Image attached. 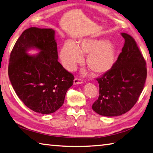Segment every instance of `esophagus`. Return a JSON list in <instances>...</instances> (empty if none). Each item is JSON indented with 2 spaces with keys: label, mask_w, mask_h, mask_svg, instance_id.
<instances>
[{
  "label": "esophagus",
  "mask_w": 153,
  "mask_h": 153,
  "mask_svg": "<svg viewBox=\"0 0 153 153\" xmlns=\"http://www.w3.org/2000/svg\"><path fill=\"white\" fill-rule=\"evenodd\" d=\"M82 83H84L83 80H82L79 78H77V77H76V78H75L74 80V84H82Z\"/></svg>",
  "instance_id": "esophagus-1"
}]
</instances>
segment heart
Instances as JSON below:
<instances>
[{"label":"heart","instance_id":"b5f03b06","mask_svg":"<svg viewBox=\"0 0 153 153\" xmlns=\"http://www.w3.org/2000/svg\"><path fill=\"white\" fill-rule=\"evenodd\" d=\"M87 55L86 63L93 73L101 75L110 71L116 58V48L112 43L103 39H83L79 45L68 41L60 52L61 63L65 69L73 71L81 63L83 55Z\"/></svg>","mask_w":153,"mask_h":153}]
</instances>
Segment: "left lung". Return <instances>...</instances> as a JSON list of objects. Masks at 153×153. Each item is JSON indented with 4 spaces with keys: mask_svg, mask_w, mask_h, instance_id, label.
Instances as JSON below:
<instances>
[{
    "mask_svg": "<svg viewBox=\"0 0 153 153\" xmlns=\"http://www.w3.org/2000/svg\"><path fill=\"white\" fill-rule=\"evenodd\" d=\"M125 39L121 53L110 71L98 77L99 97L92 109L100 115L114 117L132 108L144 88L146 79V61L130 35Z\"/></svg>",
    "mask_w": 153,
    "mask_h": 153,
    "instance_id": "left-lung-1",
    "label": "left lung"
}]
</instances>
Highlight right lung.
I'll list each match as a JSON object with an SVG mask.
<instances>
[{
	"mask_svg": "<svg viewBox=\"0 0 153 153\" xmlns=\"http://www.w3.org/2000/svg\"><path fill=\"white\" fill-rule=\"evenodd\" d=\"M53 29L30 27L15 42L10 55L8 74L17 97L35 112L50 114L63 105L74 76L58 61ZM32 48L40 52L30 56Z\"/></svg>",
	"mask_w": 153,
	"mask_h": 153,
	"instance_id": "obj_1",
	"label": "right lung"
}]
</instances>
